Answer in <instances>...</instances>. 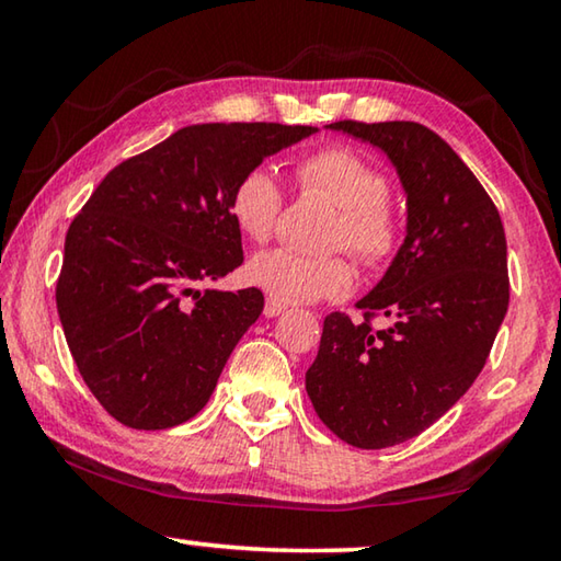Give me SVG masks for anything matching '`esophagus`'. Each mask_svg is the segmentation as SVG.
<instances>
[{
    "mask_svg": "<svg viewBox=\"0 0 561 561\" xmlns=\"http://www.w3.org/2000/svg\"><path fill=\"white\" fill-rule=\"evenodd\" d=\"M284 311H287V307H284L282 301H274V299H267V304H264V317L267 319H274V317H279V314H284Z\"/></svg>",
    "mask_w": 561,
    "mask_h": 561,
    "instance_id": "34e87169",
    "label": "esophagus"
}]
</instances>
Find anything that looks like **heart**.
<instances>
[{
    "instance_id": "b5f03b06",
    "label": "heart",
    "mask_w": 561,
    "mask_h": 561,
    "mask_svg": "<svg viewBox=\"0 0 561 561\" xmlns=\"http://www.w3.org/2000/svg\"><path fill=\"white\" fill-rule=\"evenodd\" d=\"M299 183L324 195L341 210L334 244L354 250L368 267L393 257L398 222L388 207V180L381 170L346 148H327L301 160ZM282 187L270 165H254L237 178L230 193L234 225L250 240H267L282 213ZM247 282L274 301L304 304L346 297L356 274L346 257H304L299 252L264 250L247 262Z\"/></svg>"
}]
</instances>
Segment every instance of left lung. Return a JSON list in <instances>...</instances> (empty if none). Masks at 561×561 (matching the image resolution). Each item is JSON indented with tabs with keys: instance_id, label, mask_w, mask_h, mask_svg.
Instances as JSON below:
<instances>
[{
	"instance_id": "1",
	"label": "left lung",
	"mask_w": 561,
	"mask_h": 561,
	"mask_svg": "<svg viewBox=\"0 0 561 561\" xmlns=\"http://www.w3.org/2000/svg\"><path fill=\"white\" fill-rule=\"evenodd\" d=\"M331 130L391 160L405 193V240L354 324L324 319L307 393L341 440L381 450L415 438L460 401L490 356L510 304L497 207L460 156L413 121H339ZM371 313L394 319L374 332Z\"/></svg>"
}]
</instances>
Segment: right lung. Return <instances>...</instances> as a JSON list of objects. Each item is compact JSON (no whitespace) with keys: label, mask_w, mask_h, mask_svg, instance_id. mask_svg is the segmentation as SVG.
Segmentation results:
<instances>
[{"label":"right lung","mask_w":561,"mask_h":561,"mask_svg":"<svg viewBox=\"0 0 561 561\" xmlns=\"http://www.w3.org/2000/svg\"><path fill=\"white\" fill-rule=\"evenodd\" d=\"M314 126L197 123L101 180L66 232L56 309L99 403L136 431L203 411L260 289H197L242 264L230 193L244 170L314 136Z\"/></svg>","instance_id":"1"}]
</instances>
